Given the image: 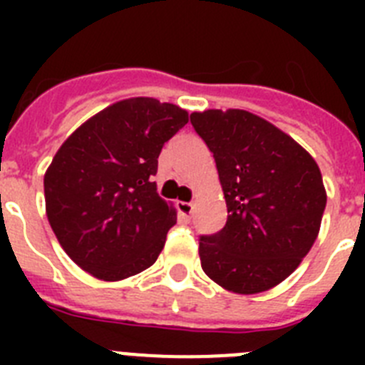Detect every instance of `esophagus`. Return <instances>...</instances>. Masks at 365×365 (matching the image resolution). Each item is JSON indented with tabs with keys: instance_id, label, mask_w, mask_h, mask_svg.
Returning <instances> with one entry per match:
<instances>
[{
	"instance_id": "obj_1",
	"label": "esophagus",
	"mask_w": 365,
	"mask_h": 365,
	"mask_svg": "<svg viewBox=\"0 0 365 365\" xmlns=\"http://www.w3.org/2000/svg\"><path fill=\"white\" fill-rule=\"evenodd\" d=\"M177 210H179L180 215H185V217H190V215L193 214V205H192V202L180 201V202H177Z\"/></svg>"
}]
</instances>
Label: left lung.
Masks as SVG:
<instances>
[{
    "label": "left lung",
    "mask_w": 365,
    "mask_h": 365,
    "mask_svg": "<svg viewBox=\"0 0 365 365\" xmlns=\"http://www.w3.org/2000/svg\"><path fill=\"white\" fill-rule=\"evenodd\" d=\"M214 153L227 225L199 237L205 274L227 291L257 294L307 256L325 210L320 168L294 138L243 109L190 115Z\"/></svg>",
    "instance_id": "8db88e82"
}]
</instances>
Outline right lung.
Instances as JSON below:
<instances>
[{"label": "right lung", "instance_id": "obj_1", "mask_svg": "<svg viewBox=\"0 0 365 365\" xmlns=\"http://www.w3.org/2000/svg\"><path fill=\"white\" fill-rule=\"evenodd\" d=\"M188 113L138 96L96 113L56 151L45 172V208L67 256L104 282L151 267L177 222L157 193L159 155Z\"/></svg>", "mask_w": 365, "mask_h": 365}]
</instances>
